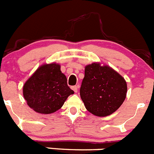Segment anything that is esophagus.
<instances>
[{
	"label": "esophagus",
	"instance_id": "34e87169",
	"mask_svg": "<svg viewBox=\"0 0 154 154\" xmlns=\"http://www.w3.org/2000/svg\"><path fill=\"white\" fill-rule=\"evenodd\" d=\"M71 88H72L73 90H74V92H77V90H78V86H72L71 87Z\"/></svg>",
	"mask_w": 154,
	"mask_h": 154
}]
</instances>
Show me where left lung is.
<instances>
[{
    "mask_svg": "<svg viewBox=\"0 0 154 154\" xmlns=\"http://www.w3.org/2000/svg\"><path fill=\"white\" fill-rule=\"evenodd\" d=\"M125 79L109 66L92 63L86 66L80 94L86 109L100 117L116 112L126 98Z\"/></svg>",
    "mask_w": 154,
    "mask_h": 154,
    "instance_id": "8db88e82",
    "label": "left lung"
}]
</instances>
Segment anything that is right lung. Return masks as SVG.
Returning a JSON list of instances; mask_svg holds the SVG:
<instances>
[{"label":"right lung","mask_w":154,"mask_h":154,"mask_svg":"<svg viewBox=\"0 0 154 154\" xmlns=\"http://www.w3.org/2000/svg\"><path fill=\"white\" fill-rule=\"evenodd\" d=\"M74 91L67 84L66 75L56 63L43 65L24 83V97L34 111L50 114L60 109Z\"/></svg>","instance_id":"add662e5"}]
</instances>
